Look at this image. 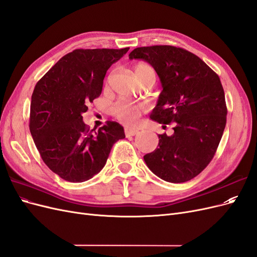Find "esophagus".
<instances>
[{"instance_id":"34e87169","label":"esophagus","mask_w":257,"mask_h":257,"mask_svg":"<svg viewBox=\"0 0 257 257\" xmlns=\"http://www.w3.org/2000/svg\"><path fill=\"white\" fill-rule=\"evenodd\" d=\"M124 133H125V135L128 137V136H135L139 133V131L137 128H133V127H128L126 126L125 128H124Z\"/></svg>"}]
</instances>
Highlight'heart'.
<instances>
[{
	"label": "heart",
	"mask_w": 257,
	"mask_h": 257,
	"mask_svg": "<svg viewBox=\"0 0 257 257\" xmlns=\"http://www.w3.org/2000/svg\"><path fill=\"white\" fill-rule=\"evenodd\" d=\"M134 73L137 80L141 83L148 79H157V73H155L154 68L149 64H137L134 68ZM143 111L144 107L142 105H136L127 102H120L118 104H115L112 108V114L115 118L126 124L135 123L139 118H141Z\"/></svg>",
	"instance_id": "1"
}]
</instances>
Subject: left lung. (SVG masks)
<instances>
[{"label": "left lung", "mask_w": 257, "mask_h": 257, "mask_svg": "<svg viewBox=\"0 0 257 257\" xmlns=\"http://www.w3.org/2000/svg\"><path fill=\"white\" fill-rule=\"evenodd\" d=\"M128 57L150 63L161 79L163 91L150 118L175 125L172 136L159 135V148L145 155L146 164L167 182L189 181L211 162L226 125L219 76L196 54L175 46L139 47Z\"/></svg>", "instance_id": "obj_1"}]
</instances>
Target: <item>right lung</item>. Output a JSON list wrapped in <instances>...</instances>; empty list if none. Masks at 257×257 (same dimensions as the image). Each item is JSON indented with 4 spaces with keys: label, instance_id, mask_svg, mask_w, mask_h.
<instances>
[{
    "label": "right lung",
    "instance_id": "right-lung-1",
    "mask_svg": "<svg viewBox=\"0 0 257 257\" xmlns=\"http://www.w3.org/2000/svg\"><path fill=\"white\" fill-rule=\"evenodd\" d=\"M128 49H75L35 85L31 135L45 164L66 181L83 182L99 173L113 144L125 138L123 127L111 120L90 130L82 113L102 93L107 69Z\"/></svg>",
    "mask_w": 257,
    "mask_h": 257
}]
</instances>
